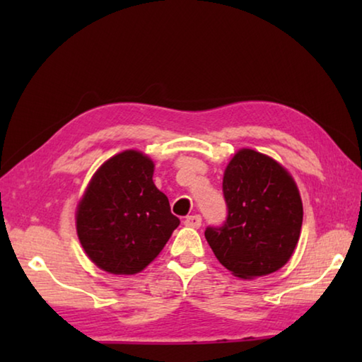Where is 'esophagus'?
<instances>
[{
    "label": "esophagus",
    "mask_w": 362,
    "mask_h": 362,
    "mask_svg": "<svg viewBox=\"0 0 362 362\" xmlns=\"http://www.w3.org/2000/svg\"><path fill=\"white\" fill-rule=\"evenodd\" d=\"M201 222H203V220H201V216H198V214H194V216L185 217V222H183V223H185L187 226H192V228H199Z\"/></svg>",
    "instance_id": "obj_1"
}]
</instances>
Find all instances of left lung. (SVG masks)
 <instances>
[{
	"instance_id": "1",
	"label": "left lung",
	"mask_w": 362,
	"mask_h": 362,
	"mask_svg": "<svg viewBox=\"0 0 362 362\" xmlns=\"http://www.w3.org/2000/svg\"><path fill=\"white\" fill-rule=\"evenodd\" d=\"M228 216L204 236L217 260L238 278L254 279L284 267L296 250L303 206L292 175L262 153L243 148L223 174Z\"/></svg>"
}]
</instances>
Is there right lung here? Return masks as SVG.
<instances>
[{"mask_svg": "<svg viewBox=\"0 0 362 362\" xmlns=\"http://www.w3.org/2000/svg\"><path fill=\"white\" fill-rule=\"evenodd\" d=\"M148 156L126 150L97 169L76 209L84 252L103 272L136 274L156 259L180 220L153 183Z\"/></svg>", "mask_w": 362, "mask_h": 362, "instance_id": "1", "label": "right lung"}]
</instances>
